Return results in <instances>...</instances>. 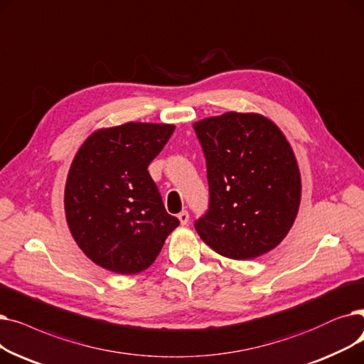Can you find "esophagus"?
I'll use <instances>...</instances> for the list:
<instances>
[{
    "instance_id": "1",
    "label": "esophagus",
    "mask_w": 364,
    "mask_h": 364,
    "mask_svg": "<svg viewBox=\"0 0 364 364\" xmlns=\"http://www.w3.org/2000/svg\"><path fill=\"white\" fill-rule=\"evenodd\" d=\"M178 219H179L181 225H186V223L189 222V215H188V212H186V210L181 212V213L178 215Z\"/></svg>"
}]
</instances>
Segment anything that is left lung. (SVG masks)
Masks as SVG:
<instances>
[{
  "label": "left lung",
  "mask_w": 364,
  "mask_h": 364,
  "mask_svg": "<svg viewBox=\"0 0 364 364\" xmlns=\"http://www.w3.org/2000/svg\"><path fill=\"white\" fill-rule=\"evenodd\" d=\"M203 146L209 210L196 222L216 253L247 261L279 246L296 219L301 173L283 132L255 112H225L194 123Z\"/></svg>",
  "instance_id": "obj_1"
}]
</instances>
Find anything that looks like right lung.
Returning a JSON list of instances; mask_svg holds the SVG:
<instances>
[{
    "mask_svg": "<svg viewBox=\"0 0 364 364\" xmlns=\"http://www.w3.org/2000/svg\"><path fill=\"white\" fill-rule=\"evenodd\" d=\"M173 132V124L157 123L99 129L75 154L65 215L75 243L96 265L124 275L141 272L179 225L148 171Z\"/></svg>",
    "mask_w": 364,
    "mask_h": 364,
    "instance_id": "obj_1",
    "label": "right lung"
}]
</instances>
